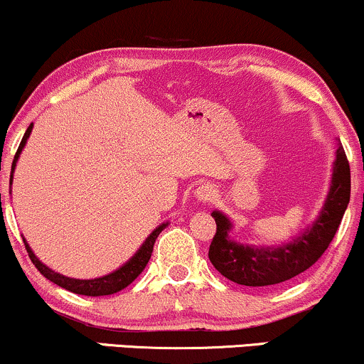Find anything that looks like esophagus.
<instances>
[{"label":"esophagus","mask_w":364,"mask_h":364,"mask_svg":"<svg viewBox=\"0 0 364 364\" xmlns=\"http://www.w3.org/2000/svg\"><path fill=\"white\" fill-rule=\"evenodd\" d=\"M197 197L200 198V200H210V198L214 197V191L213 188H209V186H200V188L197 190Z\"/></svg>","instance_id":"esophagus-1"}]
</instances>
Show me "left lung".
Listing matches in <instances>:
<instances>
[{
  "label": "left lung",
  "instance_id": "left-lung-1",
  "mask_svg": "<svg viewBox=\"0 0 364 364\" xmlns=\"http://www.w3.org/2000/svg\"><path fill=\"white\" fill-rule=\"evenodd\" d=\"M349 198V161L344 146H338L328 198L311 230L278 249H254L230 240V221L215 210V235L209 247L210 262L223 277L238 285L267 287L287 282L309 269L325 254L341 226Z\"/></svg>",
  "mask_w": 364,
  "mask_h": 364
}]
</instances>
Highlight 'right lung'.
<instances>
[{
  "label": "right lung",
  "instance_id": "obj_1",
  "mask_svg": "<svg viewBox=\"0 0 364 364\" xmlns=\"http://www.w3.org/2000/svg\"><path fill=\"white\" fill-rule=\"evenodd\" d=\"M31 129H33V124L27 127L26 134H23L22 141H20L17 154H15L14 164H11V169H15V162H17L20 151H22L23 145H26L27 138H29ZM167 225H161L157 230H154V233L146 238L145 243L141 245V249H139L138 252L134 254V257H131L129 262H126L121 269L114 271V273L107 274V277L95 278V279H75V278H67V277H63V274L55 273V271H51L50 267L43 264V262L36 257L34 252L31 250V247L27 245L26 240H23V243H26V249H27V252H29L31 261H33V264L38 267V271L43 274V277L50 279V282L57 283V285L62 287V289L69 290V292H74L79 295H90V297H98V295H110V294L119 292V290L126 289L129 283H133L134 279H136L138 274L145 269L146 264H149V261L151 257V250H154V243H155V240H157V237L161 235V231Z\"/></svg>",
  "mask_w": 364,
  "mask_h": 364
}]
</instances>
